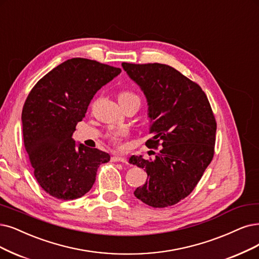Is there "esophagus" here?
Wrapping results in <instances>:
<instances>
[{"instance_id": "esophagus-1", "label": "esophagus", "mask_w": 259, "mask_h": 259, "mask_svg": "<svg viewBox=\"0 0 259 259\" xmlns=\"http://www.w3.org/2000/svg\"><path fill=\"white\" fill-rule=\"evenodd\" d=\"M112 162H122V163H127V159L122 156L115 155L114 157H112Z\"/></svg>"}]
</instances>
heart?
<instances>
[{"label": "heart", "mask_w": 259, "mask_h": 259, "mask_svg": "<svg viewBox=\"0 0 259 259\" xmlns=\"http://www.w3.org/2000/svg\"><path fill=\"white\" fill-rule=\"evenodd\" d=\"M131 99H139V98H138V96H136L135 94L131 93V92H121V93H119V95H118V102H119V104H120V103H123V102H126V101H128V100H131ZM123 136H124L123 131H114V132H111V133H110L109 138H110L113 142L117 143V142H119V141L121 140V138H122Z\"/></svg>", "instance_id": "1"}]
</instances>
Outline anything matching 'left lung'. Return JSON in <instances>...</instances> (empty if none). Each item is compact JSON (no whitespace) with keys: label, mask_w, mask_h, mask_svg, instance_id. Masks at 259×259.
Here are the masks:
<instances>
[{"label":"left lung","mask_w":259,"mask_h":259,"mask_svg":"<svg viewBox=\"0 0 259 259\" xmlns=\"http://www.w3.org/2000/svg\"><path fill=\"white\" fill-rule=\"evenodd\" d=\"M121 66L145 95L152 136L146 146H162L154 160L129 159L147 173L135 195L154 208L173 206L192 192L213 158L217 122L211 107L200 86L173 67Z\"/></svg>","instance_id":"8db88e82"}]
</instances>
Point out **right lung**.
I'll use <instances>...</instances> for the list:
<instances>
[{
	"label": "right lung",
	"instance_id": "obj_1",
	"mask_svg": "<svg viewBox=\"0 0 259 259\" xmlns=\"http://www.w3.org/2000/svg\"><path fill=\"white\" fill-rule=\"evenodd\" d=\"M120 72L74 57L48 72L28 94L21 116L24 146L34 176L48 194L64 200L83 196L99 165L110 161L107 152L75 143L72 136L95 94Z\"/></svg>",
	"mask_w": 259,
	"mask_h": 259
}]
</instances>
